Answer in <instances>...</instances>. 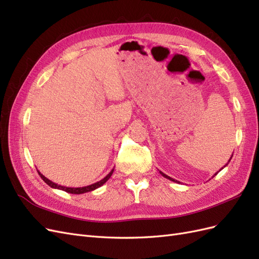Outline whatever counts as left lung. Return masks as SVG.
I'll use <instances>...</instances> for the list:
<instances>
[{
  "instance_id": "obj_1",
  "label": "left lung",
  "mask_w": 259,
  "mask_h": 259,
  "mask_svg": "<svg viewBox=\"0 0 259 259\" xmlns=\"http://www.w3.org/2000/svg\"><path fill=\"white\" fill-rule=\"evenodd\" d=\"M231 158H232V155H231V157H230V159H229V160H228V162H227V164H226V165H225V166H224V167H223V168H221V169H224V168H225V167H226V166H227V165H228V164H229V162H230V160H231ZM221 169H220V170H221ZM220 170H219V171H220ZM219 171H218V172H219ZM159 172H160V174H161V175H162V177H165V178H167V179H169V180H171V181H174V182H179V181H177V180H175V179H172V178H170V177H169V176H167V175H165V174H164V172H161V171H159ZM218 172H216V174H215V175H213V176H216V175H217V174H218ZM213 176H212V177H213Z\"/></svg>"
}]
</instances>
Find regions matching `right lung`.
I'll use <instances>...</instances> for the list:
<instances>
[{
  "instance_id": "right-lung-1",
  "label": "right lung",
  "mask_w": 259,
  "mask_h": 259,
  "mask_svg": "<svg viewBox=\"0 0 259 259\" xmlns=\"http://www.w3.org/2000/svg\"><path fill=\"white\" fill-rule=\"evenodd\" d=\"M113 172H114V169H112V170H110V172L105 177V178H103L102 180H100V181H98V182H95V183H93V184H90V186L81 187V188H69V187L61 186V184H57V183H55V182H53V181L49 180L48 178H46V177H44V176L38 170V174H39V176L41 177V179H42L44 182H46V183L48 184V186H50L51 188H53V189H58V190L65 191V192H67V193H71V194H83V193H87V192H91V191H93V190H95V189H98V188L102 187L103 184H104V183L110 178V177H112Z\"/></svg>"
}]
</instances>
